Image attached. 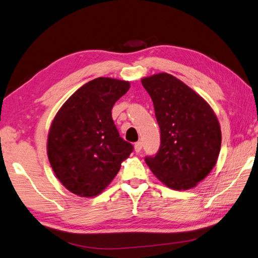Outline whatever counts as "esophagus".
<instances>
[{
    "mask_svg": "<svg viewBox=\"0 0 258 258\" xmlns=\"http://www.w3.org/2000/svg\"><path fill=\"white\" fill-rule=\"evenodd\" d=\"M141 149H142V142L141 141L136 142V144H135V151L136 152H140Z\"/></svg>",
    "mask_w": 258,
    "mask_h": 258,
    "instance_id": "obj_1",
    "label": "esophagus"
}]
</instances>
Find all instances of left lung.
<instances>
[{
  "label": "left lung",
  "mask_w": 258,
  "mask_h": 258,
  "mask_svg": "<svg viewBox=\"0 0 258 258\" xmlns=\"http://www.w3.org/2000/svg\"><path fill=\"white\" fill-rule=\"evenodd\" d=\"M153 101L161 145L146 163L163 184L176 191L198 185L215 167L222 142L211 106L180 79L167 73L144 77Z\"/></svg>",
  "instance_id": "1"
}]
</instances>
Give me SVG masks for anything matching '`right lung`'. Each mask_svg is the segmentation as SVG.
<instances>
[{"label": "right lung", "instance_id": "right-lung-1", "mask_svg": "<svg viewBox=\"0 0 258 258\" xmlns=\"http://www.w3.org/2000/svg\"><path fill=\"white\" fill-rule=\"evenodd\" d=\"M130 83L99 77L76 90L50 124L47 156L57 179L83 198L98 196L110 184L134 147L119 137L111 109Z\"/></svg>", "mask_w": 258, "mask_h": 258}]
</instances>
